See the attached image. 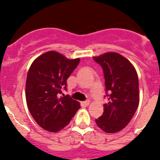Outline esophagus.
Wrapping results in <instances>:
<instances>
[{
	"label": "esophagus",
	"mask_w": 160,
	"mask_h": 160,
	"mask_svg": "<svg viewBox=\"0 0 160 160\" xmlns=\"http://www.w3.org/2000/svg\"><path fill=\"white\" fill-rule=\"evenodd\" d=\"M89 103H90V101H89V100H86V101L82 102V104L84 105V106H88Z\"/></svg>",
	"instance_id": "esophagus-1"
}]
</instances>
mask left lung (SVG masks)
Here are the masks:
<instances>
[{"mask_svg": "<svg viewBox=\"0 0 160 160\" xmlns=\"http://www.w3.org/2000/svg\"><path fill=\"white\" fill-rule=\"evenodd\" d=\"M93 59L103 68L108 98L103 115L96 123L107 133L118 132L128 124L139 106L137 72L130 61L117 52L104 53Z\"/></svg>", "mask_w": 160, "mask_h": 160, "instance_id": "1", "label": "left lung"}]
</instances>
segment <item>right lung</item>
I'll return each mask as SVG.
<instances>
[{
  "label": "right lung",
  "instance_id": "right-lung-1",
  "mask_svg": "<svg viewBox=\"0 0 160 160\" xmlns=\"http://www.w3.org/2000/svg\"><path fill=\"white\" fill-rule=\"evenodd\" d=\"M80 63L55 51L37 57L27 75L25 96L27 105L35 121L44 130L57 132L70 123L80 108V103L68 95L67 80Z\"/></svg>",
  "mask_w": 160,
  "mask_h": 160
}]
</instances>
